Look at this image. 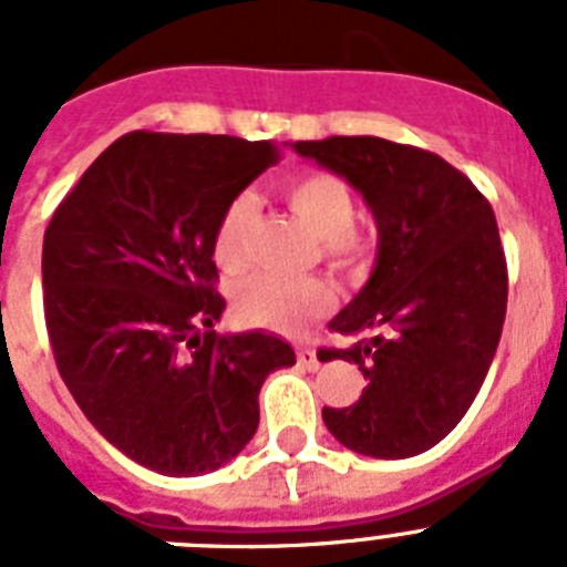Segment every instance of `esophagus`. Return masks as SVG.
Instances as JSON below:
<instances>
[{
  "mask_svg": "<svg viewBox=\"0 0 567 567\" xmlns=\"http://www.w3.org/2000/svg\"><path fill=\"white\" fill-rule=\"evenodd\" d=\"M298 363L303 365V369H309V372H315L320 365L318 360V352H315L312 346H298Z\"/></svg>",
  "mask_w": 567,
  "mask_h": 567,
  "instance_id": "1",
  "label": "esophagus"
}]
</instances>
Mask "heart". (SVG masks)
Listing matches in <instances>:
<instances>
[{"label":"heart","mask_w":567,"mask_h":567,"mask_svg":"<svg viewBox=\"0 0 567 567\" xmlns=\"http://www.w3.org/2000/svg\"><path fill=\"white\" fill-rule=\"evenodd\" d=\"M289 207L303 218L334 267L358 264L369 252V240L354 229L358 202L352 189L332 173H309L289 178L280 187ZM255 221L252 195H235L218 218L213 235V255L218 267L238 272L247 264L249 233ZM332 289L320 278H284V275H255L235 292V312L244 323L272 332H298L332 309Z\"/></svg>","instance_id":"heart-1"}]
</instances>
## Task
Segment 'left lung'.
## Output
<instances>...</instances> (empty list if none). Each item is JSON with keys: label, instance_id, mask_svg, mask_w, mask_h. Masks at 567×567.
Segmentation results:
<instances>
[{"label": "left lung", "instance_id": "1", "mask_svg": "<svg viewBox=\"0 0 567 567\" xmlns=\"http://www.w3.org/2000/svg\"><path fill=\"white\" fill-rule=\"evenodd\" d=\"M360 189L378 221V267L329 323L352 346L320 360L358 363L352 405L323 423L352 452L403 460L437 445L477 398L508 307V267L488 198L437 153L374 135L298 142Z\"/></svg>", "mask_w": 567, "mask_h": 567}]
</instances>
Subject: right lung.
<instances>
[{"mask_svg": "<svg viewBox=\"0 0 567 567\" xmlns=\"http://www.w3.org/2000/svg\"><path fill=\"white\" fill-rule=\"evenodd\" d=\"M272 142L115 138L44 229V323L59 374L107 443L167 477L221 468L258 429V392L287 340L218 334L213 235L278 162Z\"/></svg>", "mask_w": 567, "mask_h": 567, "instance_id": "right-lung-1", "label": "right lung"}]
</instances>
